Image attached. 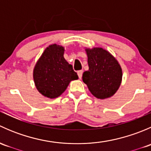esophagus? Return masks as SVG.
Segmentation results:
<instances>
[{"label": "esophagus", "mask_w": 151, "mask_h": 151, "mask_svg": "<svg viewBox=\"0 0 151 151\" xmlns=\"http://www.w3.org/2000/svg\"><path fill=\"white\" fill-rule=\"evenodd\" d=\"M83 70H80V71H77V74H78V77H79V78H80V79L82 78V76H83Z\"/></svg>", "instance_id": "1"}]
</instances>
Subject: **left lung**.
<instances>
[{"label": "left lung", "mask_w": 151, "mask_h": 151, "mask_svg": "<svg viewBox=\"0 0 151 151\" xmlns=\"http://www.w3.org/2000/svg\"><path fill=\"white\" fill-rule=\"evenodd\" d=\"M89 69L83 74V82L91 93L101 99L115 93L122 80V69L116 59L99 47L86 49Z\"/></svg>", "instance_id": "1"}]
</instances>
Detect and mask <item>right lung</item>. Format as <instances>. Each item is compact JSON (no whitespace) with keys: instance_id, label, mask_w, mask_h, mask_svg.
Masks as SVG:
<instances>
[{"instance_id":"add662e5","label":"right lung","mask_w":151,"mask_h":151,"mask_svg":"<svg viewBox=\"0 0 151 151\" xmlns=\"http://www.w3.org/2000/svg\"><path fill=\"white\" fill-rule=\"evenodd\" d=\"M64 48L57 45L47 47L36 63L33 80L38 91L47 98L61 95L71 80L78 76L63 57Z\"/></svg>"}]
</instances>
